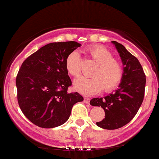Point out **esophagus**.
Here are the masks:
<instances>
[{
	"instance_id": "obj_1",
	"label": "esophagus",
	"mask_w": 159,
	"mask_h": 159,
	"mask_svg": "<svg viewBox=\"0 0 159 159\" xmlns=\"http://www.w3.org/2000/svg\"><path fill=\"white\" fill-rule=\"evenodd\" d=\"M84 102H85V103H89V102H90V99H89V98H84Z\"/></svg>"
}]
</instances>
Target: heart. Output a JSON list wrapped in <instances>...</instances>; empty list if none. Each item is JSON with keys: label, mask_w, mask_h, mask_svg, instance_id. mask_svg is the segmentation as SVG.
<instances>
[{"label": "heart", "mask_w": 159, "mask_h": 159, "mask_svg": "<svg viewBox=\"0 0 159 159\" xmlns=\"http://www.w3.org/2000/svg\"><path fill=\"white\" fill-rule=\"evenodd\" d=\"M88 52L98 65L92 72L93 77H80L74 82V88L85 95L100 92H109L117 88L123 79V70L121 64L113 59V55L106 48L99 45L91 46ZM65 67L68 74L77 77L81 71L80 55L73 51L67 57Z\"/></svg>", "instance_id": "1"}]
</instances>
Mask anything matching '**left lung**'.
Wrapping results in <instances>:
<instances>
[{"label": "left lung", "mask_w": 159, "mask_h": 159, "mask_svg": "<svg viewBox=\"0 0 159 159\" xmlns=\"http://www.w3.org/2000/svg\"><path fill=\"white\" fill-rule=\"evenodd\" d=\"M115 44L123 64V75L119 88L103 98H94L92 106L101 107L105 118L96 125L107 130L120 128L131 121L143 103L146 75L139 61L126 48L116 41Z\"/></svg>", "instance_id": "obj_1"}]
</instances>
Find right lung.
<instances>
[{"label": "right lung", "mask_w": 159, "mask_h": 159, "mask_svg": "<svg viewBox=\"0 0 159 159\" xmlns=\"http://www.w3.org/2000/svg\"><path fill=\"white\" fill-rule=\"evenodd\" d=\"M80 45L75 41L50 43L29 56L20 68L16 79L18 103L38 127L64 124L73 105L84 100L78 92H67L71 81L65 67L67 56Z\"/></svg>", "instance_id": "right-lung-1"}]
</instances>
